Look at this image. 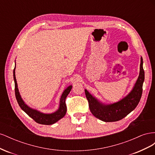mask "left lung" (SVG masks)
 <instances>
[{
	"label": "left lung",
	"mask_w": 155,
	"mask_h": 155,
	"mask_svg": "<svg viewBox=\"0 0 155 155\" xmlns=\"http://www.w3.org/2000/svg\"><path fill=\"white\" fill-rule=\"evenodd\" d=\"M145 74L143 68V59L140 58L139 76L131 91L121 100L110 104H105L91 94L85 89L88 106L92 114L96 118L105 121L112 122L119 121L132 112L140 102L142 94V87Z\"/></svg>",
	"instance_id": "left-lung-1"
}]
</instances>
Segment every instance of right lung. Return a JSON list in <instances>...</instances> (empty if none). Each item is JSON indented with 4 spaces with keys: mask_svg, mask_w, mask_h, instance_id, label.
Wrapping results in <instances>:
<instances>
[{
    "mask_svg": "<svg viewBox=\"0 0 155 155\" xmlns=\"http://www.w3.org/2000/svg\"><path fill=\"white\" fill-rule=\"evenodd\" d=\"M15 67L13 70V79L14 82H15V97L17 101L18 102V105L20 106L21 109L25 111L26 113L28 115L30 118L34 120L35 122L43 124V125H51L57 122L58 121L63 118L66 114L67 112V105L65 104V99L67 96L68 95L69 92L71 91L72 88V85L68 86L62 93L61 96L60 98L59 101V106L58 109L55 111L54 112L50 114H46L43 112H40L36 109H32V108L28 106L25 102L23 101L21 94L18 91L17 83L15 78Z\"/></svg>",
    "mask_w": 155,
    "mask_h": 155,
    "instance_id": "right-lung-1",
    "label": "right lung"
}]
</instances>
